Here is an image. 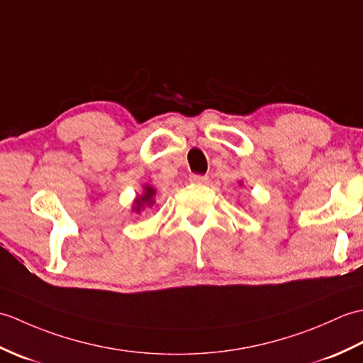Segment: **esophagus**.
<instances>
[{"label": "esophagus", "mask_w": 363, "mask_h": 363, "mask_svg": "<svg viewBox=\"0 0 363 363\" xmlns=\"http://www.w3.org/2000/svg\"><path fill=\"white\" fill-rule=\"evenodd\" d=\"M189 180H191L192 183H197V184H203V183H206V182H208V177H206V175H199V174H192V175L189 177Z\"/></svg>", "instance_id": "1"}]
</instances>
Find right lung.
<instances>
[{"label":"right lung","mask_w":363,"mask_h":363,"mask_svg":"<svg viewBox=\"0 0 363 363\" xmlns=\"http://www.w3.org/2000/svg\"><path fill=\"white\" fill-rule=\"evenodd\" d=\"M157 194V191L152 188V186H144V192L143 196L136 197L135 202H133V211L135 213H141L144 208L146 206H152L155 202H154V196Z\"/></svg>","instance_id":"add662e5"}]
</instances>
